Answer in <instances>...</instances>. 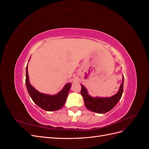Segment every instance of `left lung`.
I'll return each instance as SVG.
<instances>
[{
	"label": "left lung",
	"instance_id": "8db88e82",
	"mask_svg": "<svg viewBox=\"0 0 149 149\" xmlns=\"http://www.w3.org/2000/svg\"><path fill=\"white\" fill-rule=\"evenodd\" d=\"M124 77L123 75V82H122L118 92L111 97H92L88 94V89L83 84L81 86V94L83 97L85 106L87 109L93 112L99 114H104L109 112L115 107L123 93Z\"/></svg>",
	"mask_w": 149,
	"mask_h": 149
}]
</instances>
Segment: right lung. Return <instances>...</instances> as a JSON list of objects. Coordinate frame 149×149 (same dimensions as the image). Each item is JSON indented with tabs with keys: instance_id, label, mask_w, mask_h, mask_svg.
Returning a JSON list of instances; mask_svg holds the SVG:
<instances>
[{
	"instance_id": "obj_1",
	"label": "right lung",
	"mask_w": 149,
	"mask_h": 149,
	"mask_svg": "<svg viewBox=\"0 0 149 149\" xmlns=\"http://www.w3.org/2000/svg\"><path fill=\"white\" fill-rule=\"evenodd\" d=\"M25 83L26 89L31 100L38 106L47 111H55L60 109L65 104L71 86V83H66L59 93L54 95L39 92L30 83L28 73V63L26 67Z\"/></svg>"
}]
</instances>
